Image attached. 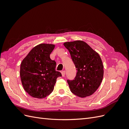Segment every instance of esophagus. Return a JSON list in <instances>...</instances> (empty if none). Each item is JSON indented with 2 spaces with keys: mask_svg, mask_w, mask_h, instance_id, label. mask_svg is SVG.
<instances>
[{
  "mask_svg": "<svg viewBox=\"0 0 129 129\" xmlns=\"http://www.w3.org/2000/svg\"><path fill=\"white\" fill-rule=\"evenodd\" d=\"M65 74H66V71H63L61 72V74H62V76H63V77H64V76H65Z\"/></svg>",
  "mask_w": 129,
  "mask_h": 129,
  "instance_id": "esophagus-1",
  "label": "esophagus"
}]
</instances>
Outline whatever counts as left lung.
<instances>
[{
    "label": "left lung",
    "mask_w": 129,
    "mask_h": 129,
    "mask_svg": "<svg viewBox=\"0 0 129 129\" xmlns=\"http://www.w3.org/2000/svg\"><path fill=\"white\" fill-rule=\"evenodd\" d=\"M77 70L73 80H67L71 91L81 98L92 95L102 82L103 65L99 54L81 40L63 44Z\"/></svg>",
    "instance_id": "left-lung-1"
}]
</instances>
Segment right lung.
<instances>
[{
  "instance_id": "add662e5",
  "label": "right lung",
  "mask_w": 129,
  "mask_h": 129,
  "mask_svg": "<svg viewBox=\"0 0 129 129\" xmlns=\"http://www.w3.org/2000/svg\"><path fill=\"white\" fill-rule=\"evenodd\" d=\"M55 45L41 44L33 48L22 61L20 75L25 90L34 98L43 99L52 92L60 72L55 71L56 62L50 54Z\"/></svg>"
}]
</instances>
